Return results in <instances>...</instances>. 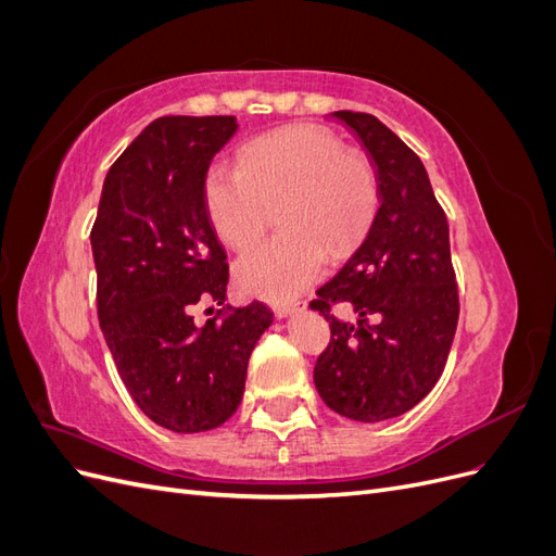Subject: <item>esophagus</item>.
Returning <instances> with one entry per match:
<instances>
[{"mask_svg": "<svg viewBox=\"0 0 556 556\" xmlns=\"http://www.w3.org/2000/svg\"><path fill=\"white\" fill-rule=\"evenodd\" d=\"M301 306H304V301H299V299H294V301H278V304H274V313H276V317L282 319V317L296 313Z\"/></svg>", "mask_w": 556, "mask_h": 556, "instance_id": "34e87169", "label": "esophagus"}]
</instances>
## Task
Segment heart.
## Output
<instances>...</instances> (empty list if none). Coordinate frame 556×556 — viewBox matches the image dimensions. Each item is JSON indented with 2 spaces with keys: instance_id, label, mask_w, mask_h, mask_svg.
I'll use <instances>...</instances> for the list:
<instances>
[{
  "instance_id": "1",
  "label": "heart",
  "mask_w": 556,
  "mask_h": 556,
  "mask_svg": "<svg viewBox=\"0 0 556 556\" xmlns=\"http://www.w3.org/2000/svg\"><path fill=\"white\" fill-rule=\"evenodd\" d=\"M376 174L362 153L343 150L331 131L290 125L241 148L239 166L215 162L204 176L206 211L225 243L248 245L280 204L276 237L250 245L237 262L241 290L285 299L304 290L331 255H343L376 208Z\"/></svg>"
}]
</instances>
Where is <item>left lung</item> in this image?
Segmentation results:
<instances>
[{
  "mask_svg": "<svg viewBox=\"0 0 556 556\" xmlns=\"http://www.w3.org/2000/svg\"><path fill=\"white\" fill-rule=\"evenodd\" d=\"M376 166L378 213L345 266L311 308L331 327L315 364V387L331 410L382 422L417 406L439 382L459 319L447 217L422 160L376 115L336 111ZM331 303L358 315L343 324Z\"/></svg>",
  "mask_w": 556,
  "mask_h": 556,
  "instance_id": "8db88e82",
  "label": "left lung"
}]
</instances>
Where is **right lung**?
<instances>
[{"label":"right lung","mask_w":556,"mask_h":556,"mask_svg":"<svg viewBox=\"0 0 556 556\" xmlns=\"http://www.w3.org/2000/svg\"><path fill=\"white\" fill-rule=\"evenodd\" d=\"M237 129L233 115L157 117L113 162L90 233L99 327L117 374L137 406L176 433L237 413L252 348L274 323L260 301L204 327L192 317L199 301L227 299L204 176Z\"/></svg>","instance_id":"1"}]
</instances>
